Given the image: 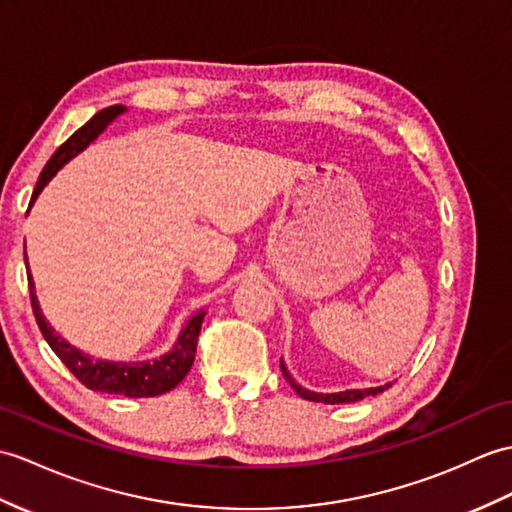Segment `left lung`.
<instances>
[{"label": "left lung", "instance_id": "1", "mask_svg": "<svg viewBox=\"0 0 512 512\" xmlns=\"http://www.w3.org/2000/svg\"><path fill=\"white\" fill-rule=\"evenodd\" d=\"M281 371L285 375V379L292 384V388L296 390V395L307 399V401H316V403H353V401H360L368 395H377V392H384L388 386H379V388H366V390H347V392H334V395H323V392H312V390H305L301 388L299 384L294 382V379L290 377L288 368L283 366L281 362Z\"/></svg>", "mask_w": 512, "mask_h": 512}]
</instances>
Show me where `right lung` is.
<instances>
[{
    "label": "right lung",
    "mask_w": 512,
    "mask_h": 512,
    "mask_svg": "<svg viewBox=\"0 0 512 512\" xmlns=\"http://www.w3.org/2000/svg\"><path fill=\"white\" fill-rule=\"evenodd\" d=\"M124 111L126 109L122 104L109 106V109H102L100 113H95L85 126H80L76 133L52 154V159L45 163V168L37 181V187H34L32 192V200L39 196V192L47 185V181H50V178L61 170L71 157H76L80 150H85L91 141ZM28 288H30L32 312H34V318H37V325L41 329L43 338L47 340V344H50L52 351L61 358V362L69 368V371L76 375L78 382L85 384L91 390L109 392V395H124V397H157L181 384L183 377L189 373V368L194 364L198 334H200L205 312H200L189 320L181 338H178V342L174 344V349L168 355H163V358L152 360V362H137V364L106 362V360L89 358V355L80 353L78 349L71 347L69 342H65L61 336H58L56 331L47 325V320L41 314V307L37 303V294H34V283L30 275H28Z\"/></svg>",
    "instance_id": "add662e5"
}]
</instances>
